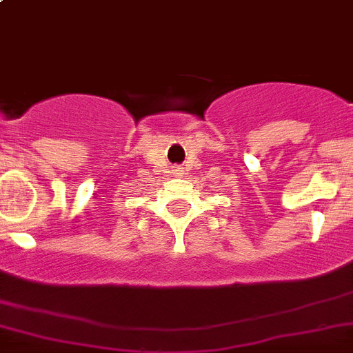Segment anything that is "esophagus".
Masks as SVG:
<instances>
[{"label": "esophagus", "mask_w": 353, "mask_h": 353, "mask_svg": "<svg viewBox=\"0 0 353 353\" xmlns=\"http://www.w3.org/2000/svg\"><path fill=\"white\" fill-rule=\"evenodd\" d=\"M176 172H179V170H177V169H176Z\"/></svg>", "instance_id": "1"}]
</instances>
